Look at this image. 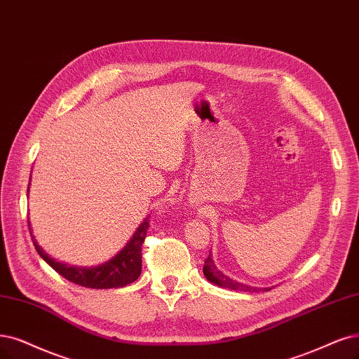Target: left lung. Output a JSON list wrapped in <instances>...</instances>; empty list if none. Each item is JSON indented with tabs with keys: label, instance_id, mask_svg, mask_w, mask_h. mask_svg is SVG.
I'll list each match as a JSON object with an SVG mask.
<instances>
[{
	"label": "left lung",
	"instance_id": "obj_1",
	"mask_svg": "<svg viewBox=\"0 0 359 359\" xmlns=\"http://www.w3.org/2000/svg\"><path fill=\"white\" fill-rule=\"evenodd\" d=\"M203 272L205 275L207 280L210 283H213L219 287H223V288H229V290H238V291H259V290H264V291H269L272 290V287H264V288H259V287H251V285H247V284H243V283H238L235 280H232V278H229L228 275H224L217 266L216 263L213 260V255H208V257L205 259V263H204V268H203Z\"/></svg>",
	"mask_w": 359,
	"mask_h": 359
}]
</instances>
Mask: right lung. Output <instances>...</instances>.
Masks as SVG:
<instances>
[{"mask_svg": "<svg viewBox=\"0 0 359 359\" xmlns=\"http://www.w3.org/2000/svg\"><path fill=\"white\" fill-rule=\"evenodd\" d=\"M31 182L28 184V194H29ZM149 217H144L143 222L139 224L136 232L128 240V243L118 251V253L97 266H75V264H68L57 262L56 259L50 257L46 251L38 245L35 236L32 235L31 222L29 232L32 236V243L35 250L41 259L50 264L59 275H62L66 280L87 288H119L135 283L142 273V244L146 238V232L149 228Z\"/></svg>", "mask_w": 359, "mask_h": 359, "instance_id": "1", "label": "right lung"}]
</instances>
